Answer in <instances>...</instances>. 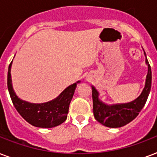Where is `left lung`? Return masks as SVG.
Wrapping results in <instances>:
<instances>
[{
	"instance_id": "8db88e82",
	"label": "left lung",
	"mask_w": 157,
	"mask_h": 157,
	"mask_svg": "<svg viewBox=\"0 0 157 157\" xmlns=\"http://www.w3.org/2000/svg\"><path fill=\"white\" fill-rule=\"evenodd\" d=\"M146 63L148 65V72L147 75L145 87L139 98H137L131 103L112 106L104 104L99 101L98 91L92 86L94 116L99 123L110 128H118L124 126L132 121L139 114L148 98L151 86V66L147 59V57Z\"/></svg>"
}]
</instances>
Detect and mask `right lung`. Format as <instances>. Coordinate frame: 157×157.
Wrapping results in <instances>:
<instances>
[{
    "label": "right lung",
    "instance_id": "obj_1",
    "mask_svg": "<svg viewBox=\"0 0 157 157\" xmlns=\"http://www.w3.org/2000/svg\"><path fill=\"white\" fill-rule=\"evenodd\" d=\"M11 62L9 65L7 75V86L11 100L13 106L26 121L33 126L40 128H52L61 124L67 119L69 105L73 97L76 83H74L66 88L61 94L48 103H30L21 100L14 93L11 81Z\"/></svg>",
    "mask_w": 157,
    "mask_h": 157
}]
</instances>
